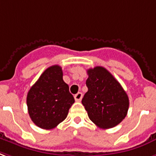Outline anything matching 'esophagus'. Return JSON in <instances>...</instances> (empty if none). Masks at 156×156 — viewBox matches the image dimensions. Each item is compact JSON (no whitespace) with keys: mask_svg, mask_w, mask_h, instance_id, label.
<instances>
[{"mask_svg":"<svg viewBox=\"0 0 156 156\" xmlns=\"http://www.w3.org/2000/svg\"><path fill=\"white\" fill-rule=\"evenodd\" d=\"M83 98V93L82 92H78V93L74 95V99L76 101H81V100Z\"/></svg>","mask_w":156,"mask_h":156,"instance_id":"34e87169","label":"esophagus"}]
</instances>
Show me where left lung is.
Masks as SVG:
<instances>
[{"mask_svg": "<svg viewBox=\"0 0 156 156\" xmlns=\"http://www.w3.org/2000/svg\"><path fill=\"white\" fill-rule=\"evenodd\" d=\"M87 91L82 104L89 119L101 128H111L120 123L128 113L129 100L111 73L104 67L87 70Z\"/></svg>", "mask_w": 156, "mask_h": 156, "instance_id": "left-lung-1", "label": "left lung"}]
</instances>
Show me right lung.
<instances>
[{
	"instance_id": "right-lung-1",
	"label": "right lung",
	"mask_w": 156,
	"mask_h": 156,
	"mask_svg": "<svg viewBox=\"0 0 156 156\" xmlns=\"http://www.w3.org/2000/svg\"><path fill=\"white\" fill-rule=\"evenodd\" d=\"M73 103L74 98L63 80L62 69L59 65L47 68L27 96L31 119L37 127L46 130L65 120Z\"/></svg>"
}]
</instances>
